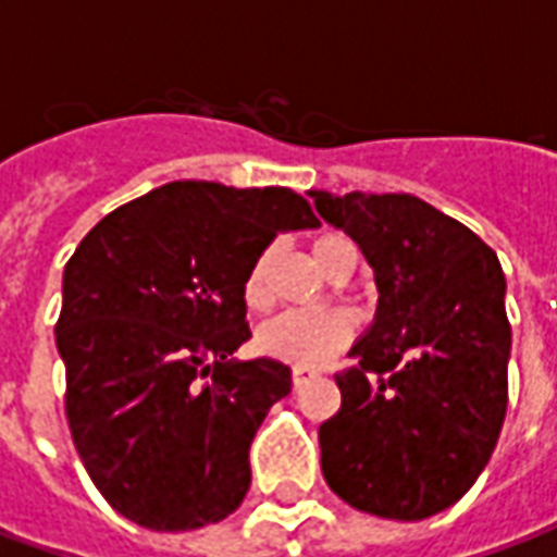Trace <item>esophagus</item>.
<instances>
[{
	"label": "esophagus",
	"mask_w": 557,
	"mask_h": 557,
	"mask_svg": "<svg viewBox=\"0 0 557 557\" xmlns=\"http://www.w3.org/2000/svg\"><path fill=\"white\" fill-rule=\"evenodd\" d=\"M315 370H310V367H292V382H295V387L307 385L310 379H315Z\"/></svg>",
	"instance_id": "34e87169"
}]
</instances>
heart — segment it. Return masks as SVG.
Listing matches in <instances>:
<instances>
[{"instance_id":"heart-1","label":"heart","mask_w":557,"mask_h":557,"mask_svg":"<svg viewBox=\"0 0 557 557\" xmlns=\"http://www.w3.org/2000/svg\"><path fill=\"white\" fill-rule=\"evenodd\" d=\"M343 250H351V244L337 232H327L322 238H315V265L327 271ZM268 259H271L268 250L256 256L242 280V298L250 310H265L268 307ZM355 331H358V319L349 310L283 313L259 327L256 349L268 358H274V361L292 363V367H322L349 346L355 339Z\"/></svg>"}]
</instances>
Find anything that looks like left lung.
Listing matches in <instances>:
<instances>
[{
  "label": "left lung",
  "mask_w": 557,
  "mask_h": 557,
  "mask_svg": "<svg viewBox=\"0 0 557 557\" xmlns=\"http://www.w3.org/2000/svg\"><path fill=\"white\" fill-rule=\"evenodd\" d=\"M315 211L361 247L379 307L337 373L319 426L322 474L355 510L418 522L456 504L490 462L507 411L510 322L498 256L411 194L334 196Z\"/></svg>",
  "instance_id": "8db88e82"
}]
</instances>
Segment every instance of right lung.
<instances>
[{
    "label": "right lung",
    "instance_id": "1",
    "mask_svg": "<svg viewBox=\"0 0 557 557\" xmlns=\"http://www.w3.org/2000/svg\"><path fill=\"white\" fill-rule=\"evenodd\" d=\"M289 187L170 182L125 202L67 259L55 346L65 414L91 483L148 531H194L238 510L250 442L292 391L250 339L242 280L277 232L315 230Z\"/></svg>",
    "mask_w": 557,
    "mask_h": 557
}]
</instances>
